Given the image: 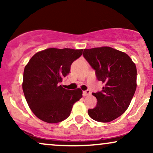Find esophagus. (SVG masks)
Wrapping results in <instances>:
<instances>
[{
    "mask_svg": "<svg viewBox=\"0 0 153 153\" xmlns=\"http://www.w3.org/2000/svg\"><path fill=\"white\" fill-rule=\"evenodd\" d=\"M91 91L89 90H87V91H83V96H89V95H91Z\"/></svg>",
    "mask_w": 153,
    "mask_h": 153,
    "instance_id": "34e87169",
    "label": "esophagus"
}]
</instances>
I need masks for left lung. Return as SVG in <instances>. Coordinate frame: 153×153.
<instances>
[{"instance_id": "obj_1", "label": "left lung", "mask_w": 153, "mask_h": 153, "mask_svg": "<svg viewBox=\"0 0 153 153\" xmlns=\"http://www.w3.org/2000/svg\"><path fill=\"white\" fill-rule=\"evenodd\" d=\"M83 56L102 82V91L93 93L97 105L88 109L91 119L109 122L124 113L137 88V68L128 54L109 47L85 49Z\"/></svg>"}]
</instances>
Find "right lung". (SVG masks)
Instances as JSON below:
<instances>
[{
  "label": "right lung",
  "mask_w": 153,
  "mask_h": 153,
  "mask_svg": "<svg viewBox=\"0 0 153 153\" xmlns=\"http://www.w3.org/2000/svg\"><path fill=\"white\" fill-rule=\"evenodd\" d=\"M82 50L48 48L36 52L26 64L22 88L26 102L37 118L50 124L62 122L82 97L80 88L66 90L59 85Z\"/></svg>",
  "instance_id": "right-lung-1"
}]
</instances>
